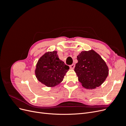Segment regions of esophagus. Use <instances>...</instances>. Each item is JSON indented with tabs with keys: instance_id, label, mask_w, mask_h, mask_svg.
I'll return each instance as SVG.
<instances>
[{
	"instance_id": "obj_1",
	"label": "esophagus",
	"mask_w": 126,
	"mask_h": 126,
	"mask_svg": "<svg viewBox=\"0 0 126 126\" xmlns=\"http://www.w3.org/2000/svg\"><path fill=\"white\" fill-rule=\"evenodd\" d=\"M70 68L71 69H74L75 68V63H72V64H71V65H70Z\"/></svg>"
}]
</instances>
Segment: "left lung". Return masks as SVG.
<instances>
[{"label":"left lung","mask_w":126,"mask_h":126,"mask_svg":"<svg viewBox=\"0 0 126 126\" xmlns=\"http://www.w3.org/2000/svg\"><path fill=\"white\" fill-rule=\"evenodd\" d=\"M75 71L78 80L87 89H93L104 82L109 74L106 62L93 49L82 51L77 56Z\"/></svg>","instance_id":"8db88e82"}]
</instances>
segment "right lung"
Wrapping results in <instances>:
<instances>
[{"instance_id": "add662e5", "label": "right lung", "mask_w": 126, "mask_h": 126, "mask_svg": "<svg viewBox=\"0 0 126 126\" xmlns=\"http://www.w3.org/2000/svg\"><path fill=\"white\" fill-rule=\"evenodd\" d=\"M69 67L59 59L57 51H48L39 59L35 73L38 80L48 87H54L63 80Z\"/></svg>"}]
</instances>
